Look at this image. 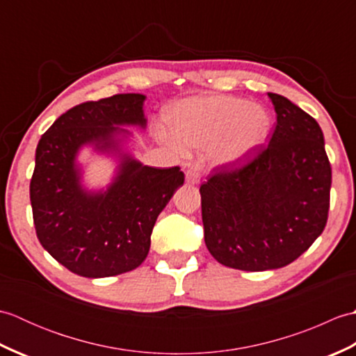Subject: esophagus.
I'll return each instance as SVG.
<instances>
[{
    "label": "esophagus",
    "instance_id": "34e87169",
    "mask_svg": "<svg viewBox=\"0 0 356 356\" xmlns=\"http://www.w3.org/2000/svg\"><path fill=\"white\" fill-rule=\"evenodd\" d=\"M185 180H186L188 184H191V185L199 184L200 172H199V170H197V166H191V168L186 170V172H185Z\"/></svg>",
    "mask_w": 356,
    "mask_h": 356
}]
</instances>
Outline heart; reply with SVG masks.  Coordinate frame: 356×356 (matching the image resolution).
<instances>
[{
	"label": "heart",
	"mask_w": 356,
	"mask_h": 356,
	"mask_svg": "<svg viewBox=\"0 0 356 356\" xmlns=\"http://www.w3.org/2000/svg\"><path fill=\"white\" fill-rule=\"evenodd\" d=\"M174 145L211 147L218 165H238L252 156L270 131V116L260 105L236 96L190 97L166 111Z\"/></svg>",
	"instance_id": "b5f03b06"
}]
</instances>
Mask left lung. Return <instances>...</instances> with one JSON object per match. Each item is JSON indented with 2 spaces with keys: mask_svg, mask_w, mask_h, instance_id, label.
Wrapping results in <instances>:
<instances>
[{
  "mask_svg": "<svg viewBox=\"0 0 356 356\" xmlns=\"http://www.w3.org/2000/svg\"><path fill=\"white\" fill-rule=\"evenodd\" d=\"M268 96L277 113L268 147L238 168H216L200 186L208 251L240 270L286 266L327 223L332 168L321 128L287 97Z\"/></svg>",
  "mask_w": 356,
  "mask_h": 356,
  "instance_id": "left-lung-1",
  "label": "left lung"
}]
</instances>
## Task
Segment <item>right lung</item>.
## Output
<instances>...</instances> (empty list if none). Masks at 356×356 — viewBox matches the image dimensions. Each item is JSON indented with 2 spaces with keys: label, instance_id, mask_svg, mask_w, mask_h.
Returning a JSON list of instances; mask_svg holds the SVG:
<instances>
[{
  "label": "right lung",
  "instance_id": "right-lung-1",
  "mask_svg": "<svg viewBox=\"0 0 356 356\" xmlns=\"http://www.w3.org/2000/svg\"><path fill=\"white\" fill-rule=\"evenodd\" d=\"M143 101V95L124 93L79 104L38 142L30 180L36 236L73 274L102 278L140 266L157 216L184 185L179 166L154 168L122 151L130 131L120 127L147 125ZM84 145L120 157L118 174L105 192H87L80 184L76 156Z\"/></svg>",
  "mask_w": 356,
  "mask_h": 356
}]
</instances>
